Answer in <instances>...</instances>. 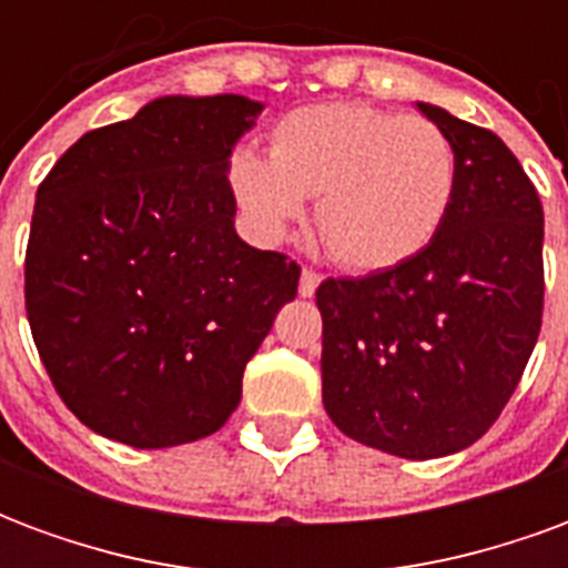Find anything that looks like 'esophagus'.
I'll return each mask as SVG.
<instances>
[{
  "instance_id": "1",
  "label": "esophagus",
  "mask_w": 568,
  "mask_h": 568,
  "mask_svg": "<svg viewBox=\"0 0 568 568\" xmlns=\"http://www.w3.org/2000/svg\"><path fill=\"white\" fill-rule=\"evenodd\" d=\"M320 283H322L320 273L304 267V271H301V285H297V292H301L304 297H313L316 295V288H320Z\"/></svg>"
}]
</instances>
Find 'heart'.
<instances>
[{
    "instance_id": "1",
    "label": "heart",
    "mask_w": 568,
    "mask_h": 568,
    "mask_svg": "<svg viewBox=\"0 0 568 568\" xmlns=\"http://www.w3.org/2000/svg\"><path fill=\"white\" fill-rule=\"evenodd\" d=\"M227 185L248 224L280 240L316 197L322 243L349 271L405 264L440 234L459 187L453 140L426 118L365 103L297 109L271 130V154L236 149Z\"/></svg>"
}]
</instances>
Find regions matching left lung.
I'll list each match as a JSON object with an SVG mask.
<instances>
[{
  "instance_id": "left-lung-1",
  "label": "left lung",
  "mask_w": 568,
  "mask_h": 568,
  "mask_svg": "<svg viewBox=\"0 0 568 568\" xmlns=\"http://www.w3.org/2000/svg\"><path fill=\"white\" fill-rule=\"evenodd\" d=\"M459 154L447 224L419 255L325 280L322 402L358 444L405 459L471 447L508 405L541 332L545 212L487 128L417 103Z\"/></svg>"
}]
</instances>
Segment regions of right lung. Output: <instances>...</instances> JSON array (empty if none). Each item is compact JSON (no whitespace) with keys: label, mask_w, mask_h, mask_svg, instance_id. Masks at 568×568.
Masks as SVG:
<instances>
[{"label":"right lung","mask_w":568,"mask_h":568,"mask_svg":"<svg viewBox=\"0 0 568 568\" xmlns=\"http://www.w3.org/2000/svg\"><path fill=\"white\" fill-rule=\"evenodd\" d=\"M261 103L161 97L84 133L36 194L23 297L63 405L140 450L219 432L301 267L234 231L227 158Z\"/></svg>","instance_id":"1"}]
</instances>
